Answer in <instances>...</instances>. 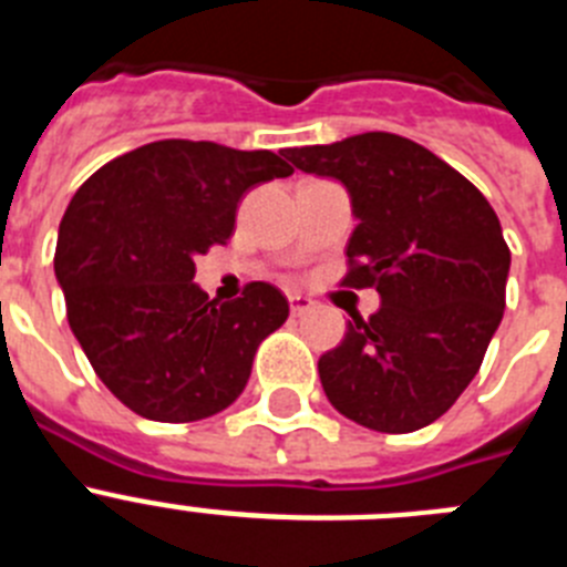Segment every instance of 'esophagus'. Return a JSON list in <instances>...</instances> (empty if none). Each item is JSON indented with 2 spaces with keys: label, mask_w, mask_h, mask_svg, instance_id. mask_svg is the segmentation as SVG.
Masks as SVG:
<instances>
[{
  "label": "esophagus",
  "mask_w": 567,
  "mask_h": 567,
  "mask_svg": "<svg viewBox=\"0 0 567 567\" xmlns=\"http://www.w3.org/2000/svg\"><path fill=\"white\" fill-rule=\"evenodd\" d=\"M289 307H292V315H303L315 307V300L309 298V295L295 292V295H289Z\"/></svg>",
  "instance_id": "esophagus-1"
}]
</instances>
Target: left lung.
<instances>
[{
  "instance_id": "left-lung-1",
  "label": "left lung",
  "mask_w": 567,
  "mask_h": 567,
  "mask_svg": "<svg viewBox=\"0 0 567 567\" xmlns=\"http://www.w3.org/2000/svg\"><path fill=\"white\" fill-rule=\"evenodd\" d=\"M303 173L338 178L358 218L343 287L380 292L369 320L318 360L343 417L385 434L443 417L480 372L505 312L511 252L497 213L432 150L394 133L287 150Z\"/></svg>"
}]
</instances>
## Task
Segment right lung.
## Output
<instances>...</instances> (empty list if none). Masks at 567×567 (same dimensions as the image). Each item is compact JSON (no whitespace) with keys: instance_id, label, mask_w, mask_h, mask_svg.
<instances>
[{"instance_id":"add662e5","label":"right lung","mask_w":567,"mask_h":567,"mask_svg":"<svg viewBox=\"0 0 567 567\" xmlns=\"http://www.w3.org/2000/svg\"><path fill=\"white\" fill-rule=\"evenodd\" d=\"M292 173L284 153L164 138L76 189L53 269L70 329L130 412L193 423L244 392L260 340L289 318V303L264 280L244 298L209 300L193 284L195 255L227 244L249 187Z\"/></svg>"}]
</instances>
